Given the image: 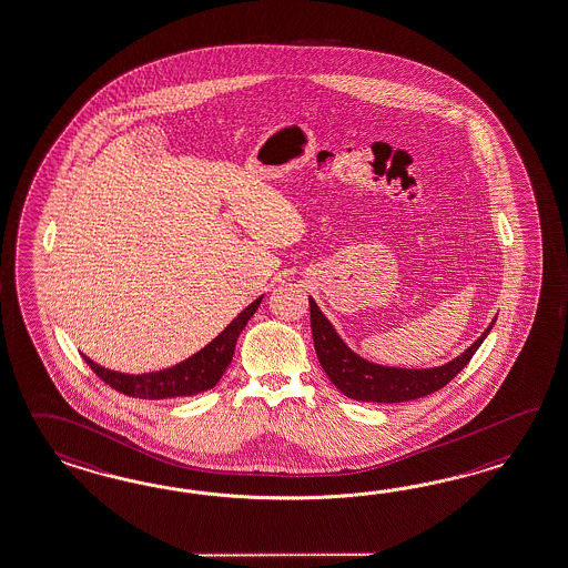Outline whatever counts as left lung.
<instances>
[{
	"label": "left lung",
	"instance_id": "left-lung-1",
	"mask_svg": "<svg viewBox=\"0 0 568 568\" xmlns=\"http://www.w3.org/2000/svg\"><path fill=\"white\" fill-rule=\"evenodd\" d=\"M311 305V332L315 342V352L325 375L332 378L335 387L349 399L356 402H375V404H399L418 399L424 395L438 392L445 387L457 373L469 363V358L480 348L486 335L490 334L493 323L484 329V334L464 349L457 358L447 364L430 368H399L385 364L371 363L349 348L335 332L332 321L321 313L317 303L308 296Z\"/></svg>",
	"mask_w": 568,
	"mask_h": 568
}]
</instances>
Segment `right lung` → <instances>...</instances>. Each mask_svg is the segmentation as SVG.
<instances>
[{
  "instance_id": "right-lung-1",
  "label": "right lung",
  "mask_w": 568,
  "mask_h": 568,
  "mask_svg": "<svg viewBox=\"0 0 568 568\" xmlns=\"http://www.w3.org/2000/svg\"><path fill=\"white\" fill-rule=\"evenodd\" d=\"M262 298L263 296H260L251 305L245 306L207 346L171 368L144 373V375H128V373L104 368L92 358H88L87 354H84V361L106 385L130 397L169 399V397H187L195 393L207 392L216 387L220 377L229 368V364L233 361L236 337L245 329L247 321L255 315Z\"/></svg>"
}]
</instances>
